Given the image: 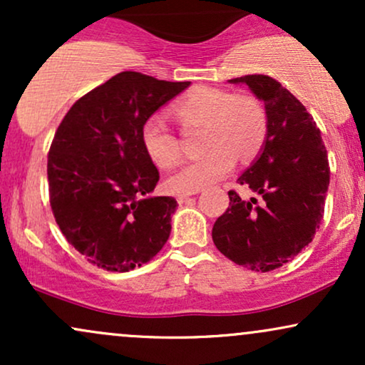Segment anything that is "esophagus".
<instances>
[{
	"mask_svg": "<svg viewBox=\"0 0 365 365\" xmlns=\"http://www.w3.org/2000/svg\"><path fill=\"white\" fill-rule=\"evenodd\" d=\"M192 194H178V197H177V200H178V204H183L185 202V200L188 199V197H190Z\"/></svg>",
	"mask_w": 365,
	"mask_h": 365,
	"instance_id": "esophagus-1",
	"label": "esophagus"
}]
</instances>
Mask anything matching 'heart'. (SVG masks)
Masks as SVG:
<instances>
[{"label": "heart", "instance_id": "obj_1", "mask_svg": "<svg viewBox=\"0 0 365 365\" xmlns=\"http://www.w3.org/2000/svg\"><path fill=\"white\" fill-rule=\"evenodd\" d=\"M171 113L185 132L204 128L200 148L207 153L166 180V188L173 194H190L225 178L237 156H255L267 137L266 110L252 94L195 86L171 104ZM140 142L158 168H173L182 161V140L156 116L144 121Z\"/></svg>", "mask_w": 365, "mask_h": 365}]
</instances>
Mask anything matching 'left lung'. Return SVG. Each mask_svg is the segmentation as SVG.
<instances>
[{
    "label": "left lung",
    "instance_id": "left-lung-1",
    "mask_svg": "<svg viewBox=\"0 0 365 365\" xmlns=\"http://www.w3.org/2000/svg\"><path fill=\"white\" fill-rule=\"evenodd\" d=\"M230 82L247 83L266 108L261 156L237 180L261 194L262 202L230 190L212 242L238 266L267 273L299 255L319 230L329 185L328 153L316 121L278 81L255 73Z\"/></svg>",
    "mask_w": 365,
    "mask_h": 365
}]
</instances>
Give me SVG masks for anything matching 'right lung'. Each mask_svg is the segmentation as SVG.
<instances>
[{"label":"right lung","mask_w":365,"mask_h":365,"mask_svg":"<svg viewBox=\"0 0 365 365\" xmlns=\"http://www.w3.org/2000/svg\"><path fill=\"white\" fill-rule=\"evenodd\" d=\"M190 82L121 72L70 108L48 154L49 204L68 244L94 266L125 271L168 240L173 197H153L159 171L140 142L158 108Z\"/></svg>","instance_id":"right-lung-1"}]
</instances>
